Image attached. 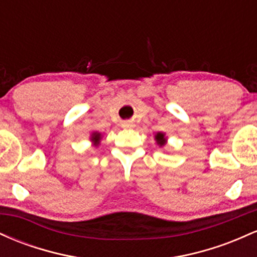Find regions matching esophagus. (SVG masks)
<instances>
[{
    "label": "esophagus",
    "mask_w": 257,
    "mask_h": 257,
    "mask_svg": "<svg viewBox=\"0 0 257 257\" xmlns=\"http://www.w3.org/2000/svg\"><path fill=\"white\" fill-rule=\"evenodd\" d=\"M122 126H123V128H133V126H134V123H133V122H123Z\"/></svg>",
    "instance_id": "1"
}]
</instances>
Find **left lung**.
Wrapping results in <instances>:
<instances>
[{"instance_id":"left-lung-1","label":"left lung","mask_w":257,"mask_h":257,"mask_svg":"<svg viewBox=\"0 0 257 257\" xmlns=\"http://www.w3.org/2000/svg\"><path fill=\"white\" fill-rule=\"evenodd\" d=\"M155 139H156V141H157L158 145L161 147L164 146L167 144V138H166V135H164V133H157Z\"/></svg>"}]
</instances>
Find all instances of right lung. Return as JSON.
Listing matches in <instances>:
<instances>
[{
  "label": "right lung",
  "mask_w": 257,
  "mask_h": 257,
  "mask_svg": "<svg viewBox=\"0 0 257 257\" xmlns=\"http://www.w3.org/2000/svg\"><path fill=\"white\" fill-rule=\"evenodd\" d=\"M100 139H101V134H100V133H98V132H94L93 134L90 135V140L93 141L94 145H95V146H98V145H99Z\"/></svg>",
  "instance_id": "1"
}]
</instances>
